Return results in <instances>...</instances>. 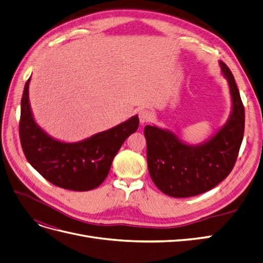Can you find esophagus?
I'll use <instances>...</instances> for the list:
<instances>
[{"label":"esophagus","instance_id":"1","mask_svg":"<svg viewBox=\"0 0 263 263\" xmlns=\"http://www.w3.org/2000/svg\"><path fill=\"white\" fill-rule=\"evenodd\" d=\"M151 119V114L148 109H141L139 112V121L141 124H146Z\"/></svg>","mask_w":263,"mask_h":263}]
</instances>
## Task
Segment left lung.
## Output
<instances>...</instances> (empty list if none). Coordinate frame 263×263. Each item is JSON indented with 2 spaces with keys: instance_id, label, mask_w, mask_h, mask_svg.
Segmentation results:
<instances>
[{
  "instance_id": "left-lung-1",
  "label": "left lung",
  "mask_w": 263,
  "mask_h": 263,
  "mask_svg": "<svg viewBox=\"0 0 263 263\" xmlns=\"http://www.w3.org/2000/svg\"><path fill=\"white\" fill-rule=\"evenodd\" d=\"M228 79L233 113L205 144L192 147L156 126L145 127L148 170L156 186L172 197H190L212 190L225 180L236 163L245 132V107L232 71L220 61Z\"/></svg>"
}]
</instances>
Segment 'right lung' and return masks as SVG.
I'll return each instance as SVG.
<instances>
[{
    "label": "right lung",
    "instance_id": "obj_1",
    "mask_svg": "<svg viewBox=\"0 0 263 263\" xmlns=\"http://www.w3.org/2000/svg\"><path fill=\"white\" fill-rule=\"evenodd\" d=\"M21 102L20 139L27 161L53 185L90 191L102 184L126 138L138 129V116L74 144L54 140L36 125L28 102V84Z\"/></svg>",
    "mask_w": 263,
    "mask_h": 263
}]
</instances>
